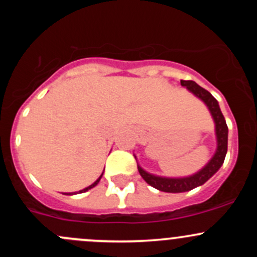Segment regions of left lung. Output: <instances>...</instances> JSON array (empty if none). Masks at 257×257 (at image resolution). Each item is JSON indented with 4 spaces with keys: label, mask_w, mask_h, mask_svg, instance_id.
<instances>
[{
    "label": "left lung",
    "mask_w": 257,
    "mask_h": 257,
    "mask_svg": "<svg viewBox=\"0 0 257 257\" xmlns=\"http://www.w3.org/2000/svg\"><path fill=\"white\" fill-rule=\"evenodd\" d=\"M180 83L181 85L188 88L190 92H193L196 97L204 100V103L208 105L212 118L215 120V125H216L217 149L212 159L208 163V165L199 173H196L195 175L189 178L170 179L155 177V175L149 174V173L144 172L141 167H138L139 174L150 186L160 191H165V193H183V191H189L191 189L196 188V186L203 185L205 181H208L219 170V168L224 163L225 155H226L227 152V125L224 115L220 110L219 104H217V100L210 94L208 90L196 84L194 80H180Z\"/></svg>",
    "instance_id": "left-lung-1"
}]
</instances>
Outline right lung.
I'll return each mask as SVG.
<instances>
[{"label": "right lung", "mask_w": 257, "mask_h": 257, "mask_svg": "<svg viewBox=\"0 0 257 257\" xmlns=\"http://www.w3.org/2000/svg\"><path fill=\"white\" fill-rule=\"evenodd\" d=\"M102 175H103V174H102ZM102 175H100V177H99V178H98V179H97V180H95V181H94V183H93V184H92V185H89V186H88V188L83 189V190H79V193H84V191H87V190H89V189L94 188V186H95V185H97V184H98V183H99V180H100V178H102ZM73 194H76V193H73Z\"/></svg>", "instance_id": "obj_1"}]
</instances>
